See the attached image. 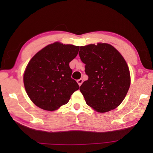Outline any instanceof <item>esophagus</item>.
I'll use <instances>...</instances> for the list:
<instances>
[{
  "instance_id": "1",
  "label": "esophagus",
  "mask_w": 153,
  "mask_h": 153,
  "mask_svg": "<svg viewBox=\"0 0 153 153\" xmlns=\"http://www.w3.org/2000/svg\"><path fill=\"white\" fill-rule=\"evenodd\" d=\"M77 84H78L79 86H81V85H82V83H83V79H77Z\"/></svg>"
}]
</instances>
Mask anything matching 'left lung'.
I'll list each match as a JSON object with an SVG mask.
<instances>
[{
  "instance_id": "1",
  "label": "left lung",
  "mask_w": 153,
  "mask_h": 153,
  "mask_svg": "<svg viewBox=\"0 0 153 153\" xmlns=\"http://www.w3.org/2000/svg\"><path fill=\"white\" fill-rule=\"evenodd\" d=\"M79 55L88 79L79 88L86 104L99 113L117 108L130 86V74L125 59L107 43L80 46Z\"/></svg>"
}]
</instances>
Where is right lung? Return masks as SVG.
Here are the masks:
<instances>
[{
    "mask_svg": "<svg viewBox=\"0 0 153 153\" xmlns=\"http://www.w3.org/2000/svg\"><path fill=\"white\" fill-rule=\"evenodd\" d=\"M79 46L55 42L38 52L28 63L24 75L25 89L31 100L40 108L55 111L67 104L79 89L71 78V62Z\"/></svg>",
    "mask_w": 153,
    "mask_h": 153,
    "instance_id": "right-lung-1",
    "label": "right lung"
}]
</instances>
